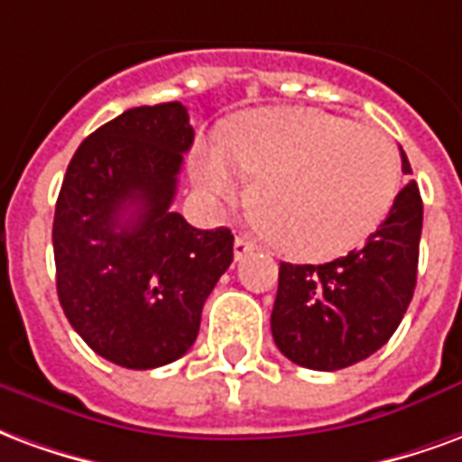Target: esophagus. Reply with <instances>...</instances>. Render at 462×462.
Masks as SVG:
<instances>
[{
  "mask_svg": "<svg viewBox=\"0 0 462 462\" xmlns=\"http://www.w3.org/2000/svg\"><path fill=\"white\" fill-rule=\"evenodd\" d=\"M254 241H248V238H244V236H236V241H234V255H236V261H244L245 255L248 254H254Z\"/></svg>",
  "mask_w": 462,
  "mask_h": 462,
  "instance_id": "obj_1",
  "label": "esophagus"
}]
</instances>
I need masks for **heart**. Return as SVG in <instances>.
<instances>
[{"instance_id": "obj_1", "label": "heart", "mask_w": 462, "mask_h": 462, "mask_svg": "<svg viewBox=\"0 0 462 462\" xmlns=\"http://www.w3.org/2000/svg\"><path fill=\"white\" fill-rule=\"evenodd\" d=\"M254 177L251 214L282 254L328 261L352 251L392 211L402 164L389 134L305 107H268L236 117L221 144H201L191 180L208 201Z\"/></svg>"}]
</instances>
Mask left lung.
Returning <instances> with one entry per match:
<instances>
[{"mask_svg": "<svg viewBox=\"0 0 462 462\" xmlns=\"http://www.w3.org/2000/svg\"><path fill=\"white\" fill-rule=\"evenodd\" d=\"M402 170L411 164L402 150ZM423 201L409 181L359 251L322 265L281 263L271 332L282 355L315 372L382 349L406 315L419 271Z\"/></svg>", "mask_w": 462, "mask_h": 462, "instance_id": "8db88e82", "label": "left lung"}]
</instances>
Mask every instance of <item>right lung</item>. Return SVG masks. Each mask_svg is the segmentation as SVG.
Instances as JSON below:
<instances>
[{
	"instance_id": "add662e5",
	"label": "right lung",
	"mask_w": 462,
	"mask_h": 462,
	"mask_svg": "<svg viewBox=\"0 0 462 462\" xmlns=\"http://www.w3.org/2000/svg\"><path fill=\"white\" fill-rule=\"evenodd\" d=\"M194 143L181 103L125 110L73 154L53 217L56 291L70 328L107 362L154 369L187 355L234 261V234L171 211Z\"/></svg>"
}]
</instances>
